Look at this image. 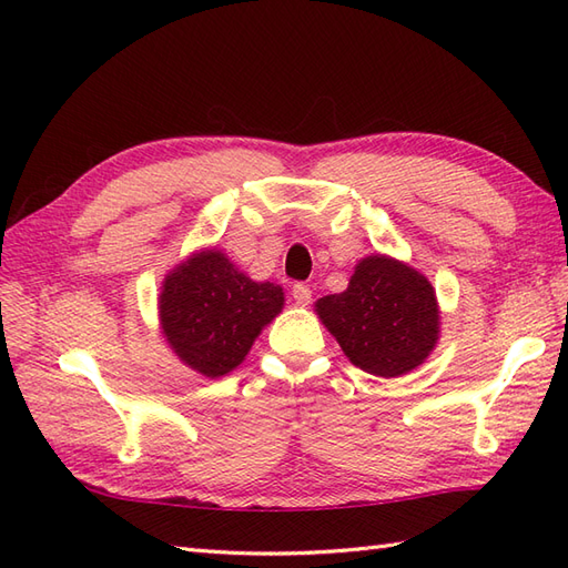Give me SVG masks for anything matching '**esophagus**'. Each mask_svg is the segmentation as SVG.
I'll use <instances>...</instances> for the list:
<instances>
[{
	"instance_id": "obj_1",
	"label": "esophagus",
	"mask_w": 568,
	"mask_h": 568,
	"mask_svg": "<svg viewBox=\"0 0 568 568\" xmlns=\"http://www.w3.org/2000/svg\"><path fill=\"white\" fill-rule=\"evenodd\" d=\"M291 296H294L296 305L305 307V305H311V301H313V291L307 284H294V288H291Z\"/></svg>"
}]
</instances>
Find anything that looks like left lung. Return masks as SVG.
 <instances>
[{
	"label": "left lung",
	"mask_w": 568,
	"mask_h": 568,
	"mask_svg": "<svg viewBox=\"0 0 568 568\" xmlns=\"http://www.w3.org/2000/svg\"><path fill=\"white\" fill-rule=\"evenodd\" d=\"M315 313L355 367L384 379L424 365L440 338L436 288L384 253L363 257L348 288L320 298Z\"/></svg>",
	"instance_id": "obj_1"
}]
</instances>
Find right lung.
<instances>
[{
  "label": "right lung",
  "instance_id": "1",
  "mask_svg": "<svg viewBox=\"0 0 568 568\" xmlns=\"http://www.w3.org/2000/svg\"><path fill=\"white\" fill-rule=\"evenodd\" d=\"M284 288L255 282L215 246L199 248L165 274L159 322L180 363L220 379L244 363L253 341L282 313Z\"/></svg>",
  "mask_w": 568,
  "mask_h": 568
}]
</instances>
